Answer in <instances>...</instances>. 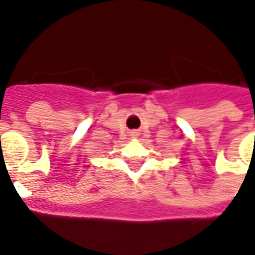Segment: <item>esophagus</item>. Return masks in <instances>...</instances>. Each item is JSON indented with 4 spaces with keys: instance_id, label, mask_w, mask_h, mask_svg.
Wrapping results in <instances>:
<instances>
[{
    "instance_id": "1",
    "label": "esophagus",
    "mask_w": 255,
    "mask_h": 255,
    "mask_svg": "<svg viewBox=\"0 0 255 255\" xmlns=\"http://www.w3.org/2000/svg\"><path fill=\"white\" fill-rule=\"evenodd\" d=\"M131 136H138V132L137 131H132Z\"/></svg>"
}]
</instances>
